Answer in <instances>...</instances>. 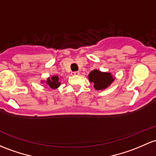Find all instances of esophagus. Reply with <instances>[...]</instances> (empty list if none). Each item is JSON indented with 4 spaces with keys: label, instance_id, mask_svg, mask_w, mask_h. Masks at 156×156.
Here are the masks:
<instances>
[{
    "label": "esophagus",
    "instance_id": "1",
    "mask_svg": "<svg viewBox=\"0 0 156 156\" xmlns=\"http://www.w3.org/2000/svg\"><path fill=\"white\" fill-rule=\"evenodd\" d=\"M80 74V73L78 71H75V72H73L72 73V75H78Z\"/></svg>",
    "mask_w": 156,
    "mask_h": 156
}]
</instances>
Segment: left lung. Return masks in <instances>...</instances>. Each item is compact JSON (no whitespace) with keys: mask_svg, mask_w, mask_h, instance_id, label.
Listing matches in <instances>:
<instances>
[{"mask_svg":"<svg viewBox=\"0 0 156 156\" xmlns=\"http://www.w3.org/2000/svg\"><path fill=\"white\" fill-rule=\"evenodd\" d=\"M89 80L90 82L94 83V87L96 90H104L109 87V85L114 81L111 73H101L99 70H93L89 74Z\"/></svg>","mask_w":156,"mask_h":156,"instance_id":"8db88e82","label":"left lung"}]
</instances>
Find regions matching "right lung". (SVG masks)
<instances>
[{"label": "right lung", "mask_w": 156, "mask_h": 156, "mask_svg": "<svg viewBox=\"0 0 156 156\" xmlns=\"http://www.w3.org/2000/svg\"><path fill=\"white\" fill-rule=\"evenodd\" d=\"M47 83L48 87L51 89H56L60 85V83L59 82L58 76H53L51 78H49L47 80Z\"/></svg>", "instance_id": "1"}]
</instances>
